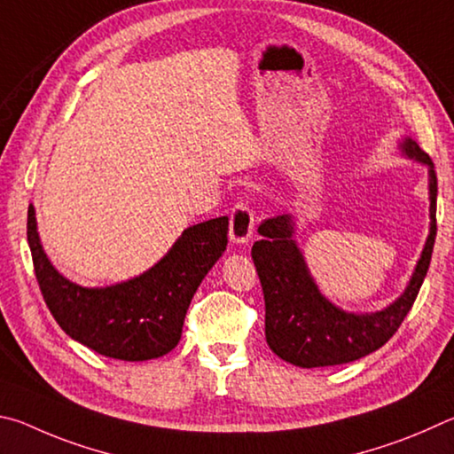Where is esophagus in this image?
Masks as SVG:
<instances>
[{
    "instance_id": "34e87169",
    "label": "esophagus",
    "mask_w": 454,
    "mask_h": 454,
    "mask_svg": "<svg viewBox=\"0 0 454 454\" xmlns=\"http://www.w3.org/2000/svg\"><path fill=\"white\" fill-rule=\"evenodd\" d=\"M253 229H255V215H253L251 207L237 203L231 211V223H229V237H231V241L237 245L249 243Z\"/></svg>"
}]
</instances>
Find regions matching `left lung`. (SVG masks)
<instances>
[{
	"mask_svg": "<svg viewBox=\"0 0 454 454\" xmlns=\"http://www.w3.org/2000/svg\"><path fill=\"white\" fill-rule=\"evenodd\" d=\"M401 153L428 169V235L407 287L393 303L375 313L345 311L323 295L309 271L291 213L259 225L261 241L251 257L265 295V339L279 359L301 369L353 363L383 347L401 327L419 295L436 237V173L415 139L399 141Z\"/></svg>",
	"mask_w": 454,
	"mask_h": 454,
	"instance_id": "obj_1",
	"label": "left lung"
}]
</instances>
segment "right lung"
<instances>
[{
  "instance_id": "right-lung-1",
  "label": "right lung",
  "mask_w": 454,
  "mask_h": 454,
  "mask_svg": "<svg viewBox=\"0 0 454 454\" xmlns=\"http://www.w3.org/2000/svg\"><path fill=\"white\" fill-rule=\"evenodd\" d=\"M229 217L187 227L157 263L107 287H82L63 277L43 251L35 207L27 243L39 289L53 319L77 343L109 359L149 361L177 347L191 299L227 249Z\"/></svg>"
}]
</instances>
